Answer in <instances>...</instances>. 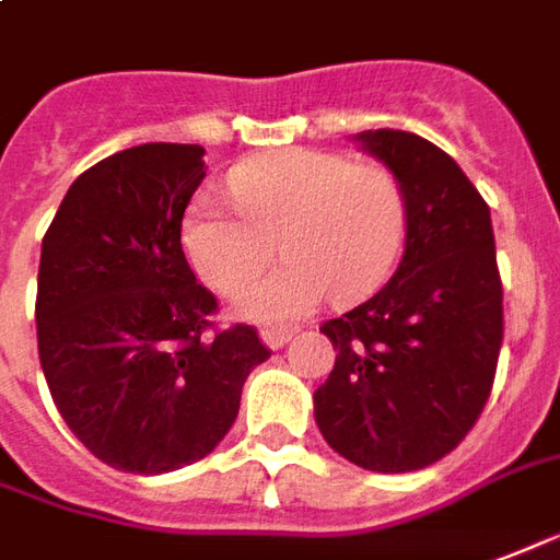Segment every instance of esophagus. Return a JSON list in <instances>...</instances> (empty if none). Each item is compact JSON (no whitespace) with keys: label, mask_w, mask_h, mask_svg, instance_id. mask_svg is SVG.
<instances>
[{"label":"esophagus","mask_w":560,"mask_h":560,"mask_svg":"<svg viewBox=\"0 0 560 560\" xmlns=\"http://www.w3.org/2000/svg\"><path fill=\"white\" fill-rule=\"evenodd\" d=\"M289 340H292V330L289 328H265L262 330V342L268 346V349H283Z\"/></svg>","instance_id":"1"}]
</instances>
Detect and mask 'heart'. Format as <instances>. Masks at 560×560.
I'll return each mask as SVG.
<instances>
[{"mask_svg": "<svg viewBox=\"0 0 560 560\" xmlns=\"http://www.w3.org/2000/svg\"><path fill=\"white\" fill-rule=\"evenodd\" d=\"M237 211L196 196L182 223L194 271L238 295L275 259L289 262L238 301L244 319L280 325L330 295L358 301L385 283L406 238V196L390 170L319 149H280L230 175Z\"/></svg>", "mask_w": 560, "mask_h": 560, "instance_id": "1", "label": "heart"}]
</instances>
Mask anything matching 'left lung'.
I'll list each match as a JSON object with an SVG mask.
<instances>
[{"label":"left lung","mask_w":560,"mask_h":560,"mask_svg":"<svg viewBox=\"0 0 560 560\" xmlns=\"http://www.w3.org/2000/svg\"><path fill=\"white\" fill-rule=\"evenodd\" d=\"M354 140L406 196V250L370 301L322 325L337 361L313 394L334 451L366 471L439 463L487 406L504 337L489 206L459 163L409 130Z\"/></svg>","instance_id":"left-lung-1"}]
</instances>
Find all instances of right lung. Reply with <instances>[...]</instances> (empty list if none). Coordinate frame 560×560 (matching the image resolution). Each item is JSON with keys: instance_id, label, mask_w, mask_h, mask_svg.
<instances>
[{"instance_id": "add662e5", "label": "right lung", "mask_w": 560, "mask_h": 560, "mask_svg": "<svg viewBox=\"0 0 560 560\" xmlns=\"http://www.w3.org/2000/svg\"><path fill=\"white\" fill-rule=\"evenodd\" d=\"M206 149L145 142L65 194L40 241L38 358L52 402L97 459L166 475L214 451L271 358L250 325L208 337L218 301L182 250Z\"/></svg>"}]
</instances>
